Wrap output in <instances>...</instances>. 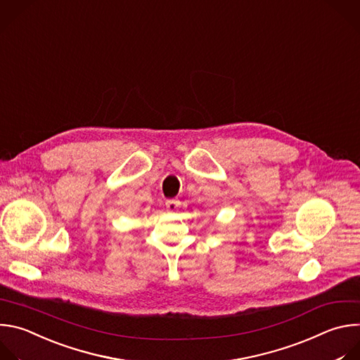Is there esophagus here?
I'll return each instance as SVG.
<instances>
[{"instance_id":"34e87169","label":"esophagus","mask_w":360,"mask_h":360,"mask_svg":"<svg viewBox=\"0 0 360 360\" xmlns=\"http://www.w3.org/2000/svg\"><path fill=\"white\" fill-rule=\"evenodd\" d=\"M179 207H180V201L176 200V198H172V200H167V201H166V208H167V211H170V212L177 211Z\"/></svg>"}]
</instances>
